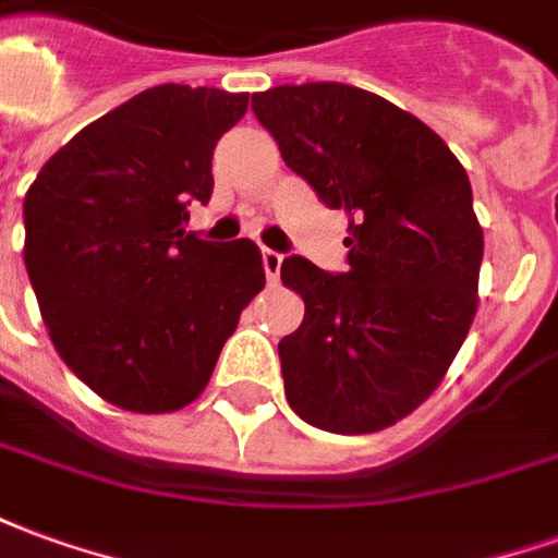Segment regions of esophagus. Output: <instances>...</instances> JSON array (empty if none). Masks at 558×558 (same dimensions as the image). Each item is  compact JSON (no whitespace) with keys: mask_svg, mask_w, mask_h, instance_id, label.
<instances>
[{"mask_svg":"<svg viewBox=\"0 0 558 558\" xmlns=\"http://www.w3.org/2000/svg\"><path fill=\"white\" fill-rule=\"evenodd\" d=\"M280 263H283V256H280L278 251H268V247H263V268H266L268 283H278Z\"/></svg>","mask_w":558,"mask_h":558,"instance_id":"obj_1","label":"esophagus"}]
</instances>
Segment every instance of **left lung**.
Masks as SVG:
<instances>
[{"label":"left lung","mask_w":558,"mask_h":558,"mask_svg":"<svg viewBox=\"0 0 558 558\" xmlns=\"http://www.w3.org/2000/svg\"><path fill=\"white\" fill-rule=\"evenodd\" d=\"M251 110L292 172L350 215L347 271L287 256L304 299L278 343L292 412L328 433H374L430 398L478 311L484 232L463 163L442 137L374 92L302 83Z\"/></svg>","instance_id":"1"}]
</instances>
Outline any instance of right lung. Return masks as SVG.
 Returning a JSON list of instances; mask_svg holds the SVG:
<instances>
[{
	"instance_id": "right-lung-1",
	"label": "right lung",
	"mask_w": 558,
	"mask_h": 558,
	"mask_svg": "<svg viewBox=\"0 0 558 558\" xmlns=\"http://www.w3.org/2000/svg\"><path fill=\"white\" fill-rule=\"evenodd\" d=\"M247 92L163 83L56 151L23 199V263L56 352L128 412L203 395L223 343L266 287L251 239L184 232L211 199V155Z\"/></svg>"
}]
</instances>
